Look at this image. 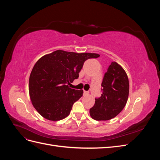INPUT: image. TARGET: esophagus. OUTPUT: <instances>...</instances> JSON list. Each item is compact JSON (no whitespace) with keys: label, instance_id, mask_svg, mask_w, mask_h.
<instances>
[{"label":"esophagus","instance_id":"1","mask_svg":"<svg viewBox=\"0 0 160 160\" xmlns=\"http://www.w3.org/2000/svg\"><path fill=\"white\" fill-rule=\"evenodd\" d=\"M83 94H84L85 95H89V91H83Z\"/></svg>","mask_w":160,"mask_h":160}]
</instances>
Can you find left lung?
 Masks as SVG:
<instances>
[{
    "label": "left lung",
    "instance_id": "left-lung-1",
    "mask_svg": "<svg viewBox=\"0 0 160 160\" xmlns=\"http://www.w3.org/2000/svg\"><path fill=\"white\" fill-rule=\"evenodd\" d=\"M102 94L95 99V105L89 109L95 120H109L118 115L127 103L129 84L124 69L116 62H112L104 74L101 83Z\"/></svg>",
    "mask_w": 160,
    "mask_h": 160
}]
</instances>
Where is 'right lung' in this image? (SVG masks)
<instances>
[{
	"instance_id": "1",
	"label": "right lung",
	"mask_w": 160,
	"mask_h": 160,
	"mask_svg": "<svg viewBox=\"0 0 160 160\" xmlns=\"http://www.w3.org/2000/svg\"><path fill=\"white\" fill-rule=\"evenodd\" d=\"M99 57L96 53H76L57 50L42 57L33 67L28 90L34 108L51 121L67 117L72 105L83 95V91L69 88L78 79L84 62Z\"/></svg>"
}]
</instances>
